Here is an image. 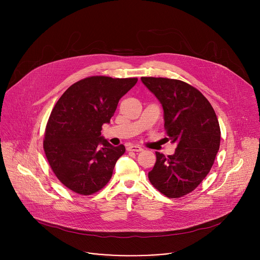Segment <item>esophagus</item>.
<instances>
[{
	"instance_id": "34e87169",
	"label": "esophagus",
	"mask_w": 260,
	"mask_h": 260,
	"mask_svg": "<svg viewBox=\"0 0 260 260\" xmlns=\"http://www.w3.org/2000/svg\"><path fill=\"white\" fill-rule=\"evenodd\" d=\"M127 150H128V151H134V152H140V151H142L143 149H142V148H141L140 146H137V145H129V146L127 147Z\"/></svg>"
}]
</instances>
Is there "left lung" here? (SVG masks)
Returning a JSON list of instances; mask_svg holds the SVG:
<instances>
[{"label": "left lung", "instance_id": "obj_1", "mask_svg": "<svg viewBox=\"0 0 260 260\" xmlns=\"http://www.w3.org/2000/svg\"><path fill=\"white\" fill-rule=\"evenodd\" d=\"M159 101L165 128L177 148L167 157L156 152L148 173L153 186L168 198L191 192L210 172L220 145V127L209 101L193 86L176 79L142 77Z\"/></svg>", "mask_w": 260, "mask_h": 260}]
</instances>
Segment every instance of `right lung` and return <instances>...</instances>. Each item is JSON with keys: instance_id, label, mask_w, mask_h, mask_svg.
Instances as JSON below:
<instances>
[{"instance_id": "right-lung-1", "label": "right lung", "mask_w": 260, "mask_h": 260, "mask_svg": "<svg viewBox=\"0 0 260 260\" xmlns=\"http://www.w3.org/2000/svg\"><path fill=\"white\" fill-rule=\"evenodd\" d=\"M137 78L92 76L71 85L49 116L44 151L57 179L72 191L89 196L110 181L123 145L113 146L101 136L119 100Z\"/></svg>"}]
</instances>
